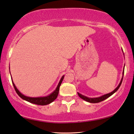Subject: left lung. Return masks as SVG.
Returning <instances> with one entry per match:
<instances>
[{"label":"left lung","instance_id":"left-lung-1","mask_svg":"<svg viewBox=\"0 0 134 134\" xmlns=\"http://www.w3.org/2000/svg\"><path fill=\"white\" fill-rule=\"evenodd\" d=\"M124 70L123 71V76H122V78L121 79V82H120V83L119 84V85L118 87L115 89L114 90H113V92H112L111 93H109L108 94H105L103 95V96H100L99 97H96V98H89V97H86L85 96H83V95L81 94L80 93H78V95L79 96V97H80V98H81L83 100H85L88 102H90V103H99V102H100L104 100H105L106 99L108 98L109 97H110L111 95H112L113 93H114L115 92H116L118 90V89L120 87V86H121V83L122 82V80H123V77H124Z\"/></svg>","mask_w":134,"mask_h":134}]
</instances>
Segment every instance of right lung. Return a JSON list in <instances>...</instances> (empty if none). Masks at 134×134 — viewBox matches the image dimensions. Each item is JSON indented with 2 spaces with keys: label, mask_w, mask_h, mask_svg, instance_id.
<instances>
[{
  "label": "right lung",
  "mask_w": 134,
  "mask_h": 134,
  "mask_svg": "<svg viewBox=\"0 0 134 134\" xmlns=\"http://www.w3.org/2000/svg\"><path fill=\"white\" fill-rule=\"evenodd\" d=\"M63 79H64V76H63L62 77V79H61V80L60 81V82H59L55 90H54L51 94H49V96H47L45 97H29L24 96V95L22 94L21 93H20L19 90L17 89V88L16 87L15 84L13 82L12 79V84L13 85V87H14V89L15 90L16 92V93L19 95L22 99H23L24 100H25L29 102L34 103V104H36V105H48V104H49L51 102H53L54 100L57 97V96L58 94L59 89H60V86L62 83Z\"/></svg>",
  "instance_id": "right-lung-1"
}]
</instances>
